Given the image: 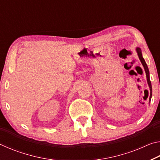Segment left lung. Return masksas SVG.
<instances>
[{"label":"left lung","instance_id":"obj_1","mask_svg":"<svg viewBox=\"0 0 160 160\" xmlns=\"http://www.w3.org/2000/svg\"><path fill=\"white\" fill-rule=\"evenodd\" d=\"M136 50H137V52H138V57L140 58V61H141V63L142 64L143 67H144L145 70V72H146V76H147L148 83V85H149V87H150V99H151V97H152V85H151L150 80V72H149V70H148V68L147 64H146L145 61L144 60V58H143L142 56L141 50H140V48H137Z\"/></svg>","mask_w":160,"mask_h":160}]
</instances>
